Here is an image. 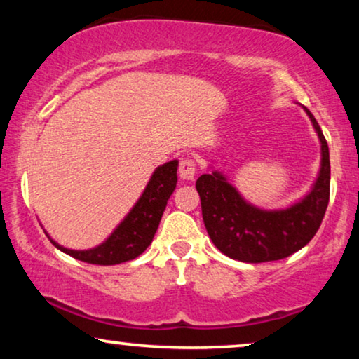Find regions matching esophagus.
Returning <instances> with one entry per match:
<instances>
[{
	"label": "esophagus",
	"instance_id": "esophagus-1",
	"mask_svg": "<svg viewBox=\"0 0 359 359\" xmlns=\"http://www.w3.org/2000/svg\"><path fill=\"white\" fill-rule=\"evenodd\" d=\"M180 178L184 181L194 180L196 176V161L193 158H183L180 161Z\"/></svg>",
	"mask_w": 359,
	"mask_h": 359
}]
</instances>
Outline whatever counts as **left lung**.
<instances>
[{
	"label": "left lung",
	"mask_w": 359,
	"mask_h": 359,
	"mask_svg": "<svg viewBox=\"0 0 359 359\" xmlns=\"http://www.w3.org/2000/svg\"><path fill=\"white\" fill-rule=\"evenodd\" d=\"M311 117L322 144V166L311 193L284 210H262L243 201L222 175H203L196 181L205 230L229 258L264 263L287 258L311 242L320 227L330 199V156L320 126Z\"/></svg>",
	"instance_id": "1"
}]
</instances>
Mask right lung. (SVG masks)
<instances>
[{
	"mask_svg": "<svg viewBox=\"0 0 359 359\" xmlns=\"http://www.w3.org/2000/svg\"><path fill=\"white\" fill-rule=\"evenodd\" d=\"M176 171H178L176 160L158 166L134 209L100 247L76 252V250L60 247L53 240L52 243L70 257L91 264L107 266V264H119L137 258L145 252L155 237L166 203L176 188V181H178Z\"/></svg>",
	"mask_w": 359,
	"mask_h": 359,
	"instance_id": "add662e5",
	"label": "right lung"
}]
</instances>
